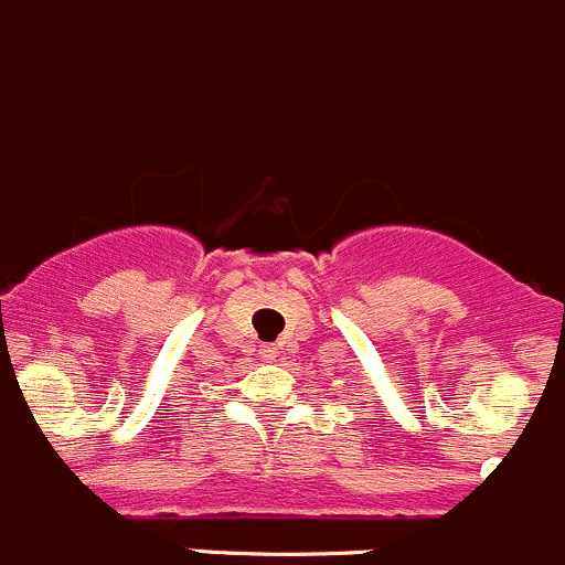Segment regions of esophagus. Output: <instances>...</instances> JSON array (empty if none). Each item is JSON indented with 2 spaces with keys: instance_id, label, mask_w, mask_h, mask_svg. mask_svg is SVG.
<instances>
[{
  "instance_id": "esophagus-1",
  "label": "esophagus",
  "mask_w": 565,
  "mask_h": 565,
  "mask_svg": "<svg viewBox=\"0 0 565 565\" xmlns=\"http://www.w3.org/2000/svg\"><path fill=\"white\" fill-rule=\"evenodd\" d=\"M264 359H266V362H275V359H277L275 348H264Z\"/></svg>"
}]
</instances>
